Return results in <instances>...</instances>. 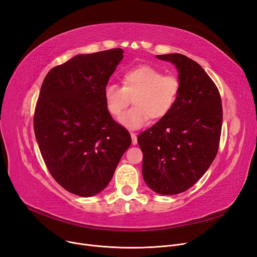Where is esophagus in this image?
Segmentation results:
<instances>
[{
  "label": "esophagus",
  "mask_w": 257,
  "mask_h": 257,
  "mask_svg": "<svg viewBox=\"0 0 257 257\" xmlns=\"http://www.w3.org/2000/svg\"><path fill=\"white\" fill-rule=\"evenodd\" d=\"M131 139H132V145H137L138 144V137L137 133L131 132Z\"/></svg>",
  "instance_id": "esophagus-1"
}]
</instances>
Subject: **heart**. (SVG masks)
I'll return each mask as SVG.
<instances>
[{
	"instance_id": "1",
	"label": "heart",
	"mask_w": 257,
	"mask_h": 257,
	"mask_svg": "<svg viewBox=\"0 0 257 257\" xmlns=\"http://www.w3.org/2000/svg\"><path fill=\"white\" fill-rule=\"evenodd\" d=\"M121 86L106 85L104 101L107 111L116 119L134 99L135 106L119 123L130 129L144 127L149 119L165 118L175 107L181 92V80L174 74H165L149 64H140L126 70L120 77Z\"/></svg>"
}]
</instances>
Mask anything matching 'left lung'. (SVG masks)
<instances>
[{"label": "left lung", "mask_w": 257, "mask_h": 257, "mask_svg": "<svg viewBox=\"0 0 257 257\" xmlns=\"http://www.w3.org/2000/svg\"><path fill=\"white\" fill-rule=\"evenodd\" d=\"M156 57L176 65L182 87L173 110L138 138L143 177L152 191L176 195L203 176L218 153L222 100L217 85L193 59L177 53Z\"/></svg>", "instance_id": "1"}]
</instances>
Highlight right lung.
<instances>
[{"mask_svg": "<svg viewBox=\"0 0 257 257\" xmlns=\"http://www.w3.org/2000/svg\"><path fill=\"white\" fill-rule=\"evenodd\" d=\"M123 50L77 55L47 74L33 126L45 164L64 190L93 196L110 182L130 133L111 117L104 101Z\"/></svg>", "mask_w": 257, "mask_h": 257, "instance_id": "obj_1", "label": "right lung"}]
</instances>
